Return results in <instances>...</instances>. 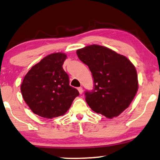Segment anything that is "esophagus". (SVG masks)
<instances>
[{
  "label": "esophagus",
  "instance_id": "34e87169",
  "mask_svg": "<svg viewBox=\"0 0 160 160\" xmlns=\"http://www.w3.org/2000/svg\"><path fill=\"white\" fill-rule=\"evenodd\" d=\"M78 91H79V92H80V94H82V87H79L78 88Z\"/></svg>",
  "mask_w": 160,
  "mask_h": 160
}]
</instances>
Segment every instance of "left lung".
<instances>
[{"mask_svg": "<svg viewBox=\"0 0 160 160\" xmlns=\"http://www.w3.org/2000/svg\"><path fill=\"white\" fill-rule=\"evenodd\" d=\"M77 54L92 73L94 89L85 92L92 111L108 118L127 108L138 90L134 65L125 56L106 47L92 44L77 50Z\"/></svg>", "mask_w": 160, "mask_h": 160, "instance_id": "obj_1", "label": "left lung"}]
</instances>
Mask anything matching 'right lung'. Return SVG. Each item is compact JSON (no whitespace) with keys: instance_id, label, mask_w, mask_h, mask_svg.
<instances>
[{"instance_id":"add662e5","label":"right lung","mask_w":160,"mask_h":160,"mask_svg":"<svg viewBox=\"0 0 160 160\" xmlns=\"http://www.w3.org/2000/svg\"><path fill=\"white\" fill-rule=\"evenodd\" d=\"M64 53H53L33 66L21 85L23 98L32 112L46 118L58 117L70 108L79 92L69 84L62 65Z\"/></svg>"}]
</instances>
